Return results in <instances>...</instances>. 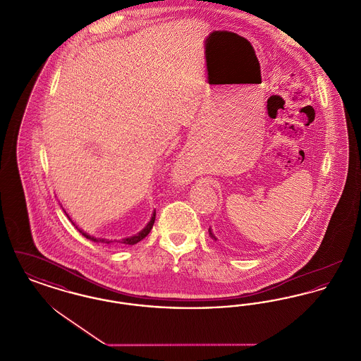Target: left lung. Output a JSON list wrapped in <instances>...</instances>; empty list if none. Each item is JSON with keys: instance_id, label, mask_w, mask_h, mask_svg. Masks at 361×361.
<instances>
[{"instance_id": "1", "label": "left lung", "mask_w": 361, "mask_h": 361, "mask_svg": "<svg viewBox=\"0 0 361 361\" xmlns=\"http://www.w3.org/2000/svg\"><path fill=\"white\" fill-rule=\"evenodd\" d=\"M208 231H209V235H211V237H212V238H214V240H216V238H215V235H214V234H212V231H211V228H209V230H208Z\"/></svg>"}]
</instances>
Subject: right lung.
Wrapping results in <instances>:
<instances>
[{
	"mask_svg": "<svg viewBox=\"0 0 361 361\" xmlns=\"http://www.w3.org/2000/svg\"><path fill=\"white\" fill-rule=\"evenodd\" d=\"M155 221V211L154 214H153V216H152V219H150V222L147 224V226L140 231V233H137V235H134V237H128V238H123V240H119L121 243H126V245H135V243H137L139 240H143L149 233H150V230L153 228V224H154ZM80 233L85 237V238H87V240H94V242H102V243H111L112 240H104V238H94V237H90V235H87L86 233H84V231H81L80 230Z\"/></svg>",
	"mask_w": 361,
	"mask_h": 361,
	"instance_id": "obj_1",
	"label": "right lung"
}]
</instances>
